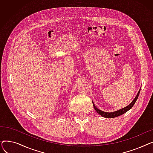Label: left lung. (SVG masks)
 I'll return each mask as SVG.
<instances>
[{
	"mask_svg": "<svg viewBox=\"0 0 153 153\" xmlns=\"http://www.w3.org/2000/svg\"><path fill=\"white\" fill-rule=\"evenodd\" d=\"M140 90L141 89L139 90L137 95H136L135 98L133 99V100L128 105V106L122 108V109H120V110H118L117 111H113V112H105V111H102L100 110H99V108H97V107H96L95 106V104L94 103L92 102V103H93V106L94 107V109L95 110V111L97 112V113L101 115L102 117H105V118H115V117H117L118 116H120L122 115L123 114H124L125 113H126V111H128L129 110H130L132 107L134 105V104L135 103L136 101L137 100L138 98V96H139V94L140 92Z\"/></svg>",
	"mask_w": 153,
	"mask_h": 153,
	"instance_id": "left-lung-1",
	"label": "left lung"
}]
</instances>
